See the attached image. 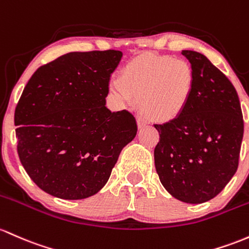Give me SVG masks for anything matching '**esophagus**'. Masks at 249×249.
I'll use <instances>...</instances> for the list:
<instances>
[{
    "mask_svg": "<svg viewBox=\"0 0 249 249\" xmlns=\"http://www.w3.org/2000/svg\"><path fill=\"white\" fill-rule=\"evenodd\" d=\"M137 125H138L139 129H143V127H145L147 125V120L145 117L137 116Z\"/></svg>",
    "mask_w": 249,
    "mask_h": 249,
    "instance_id": "obj_1",
    "label": "esophagus"
}]
</instances>
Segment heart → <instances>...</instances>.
Masks as SVG:
<instances>
[{"instance_id": "obj_1", "label": "heart", "mask_w": 249, "mask_h": 249, "mask_svg": "<svg viewBox=\"0 0 249 249\" xmlns=\"http://www.w3.org/2000/svg\"><path fill=\"white\" fill-rule=\"evenodd\" d=\"M194 73L184 60L142 54L123 67L119 80L110 83L111 93L122 103H139L150 119L176 120L189 104Z\"/></svg>"}]
</instances>
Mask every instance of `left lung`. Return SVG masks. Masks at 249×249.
Instances as JSON below:
<instances>
[{
	"instance_id": "left-lung-1",
	"label": "left lung",
	"mask_w": 249,
	"mask_h": 249,
	"mask_svg": "<svg viewBox=\"0 0 249 249\" xmlns=\"http://www.w3.org/2000/svg\"><path fill=\"white\" fill-rule=\"evenodd\" d=\"M191 64L194 87L179 118L155 124L160 183L177 200L203 203L218 195L239 166L244 118L235 87L203 54L182 51Z\"/></svg>"
}]
</instances>
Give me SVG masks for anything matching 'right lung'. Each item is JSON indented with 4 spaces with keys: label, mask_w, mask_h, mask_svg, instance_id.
<instances>
[{
    "label": "right lung",
    "mask_w": 249,
    "mask_h": 249,
    "mask_svg": "<svg viewBox=\"0 0 249 249\" xmlns=\"http://www.w3.org/2000/svg\"><path fill=\"white\" fill-rule=\"evenodd\" d=\"M120 51L72 52L35 71L15 108L18 154L43 191L81 200L110 178L120 151L137 133L129 111L105 106Z\"/></svg>",
    "instance_id": "1"
}]
</instances>
